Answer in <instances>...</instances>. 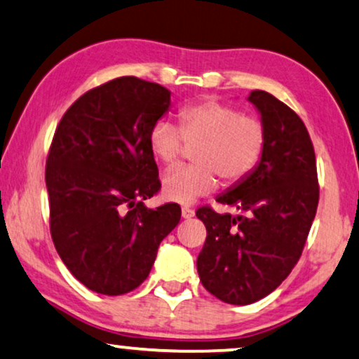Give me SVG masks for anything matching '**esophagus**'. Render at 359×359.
Returning <instances> with one entry per match:
<instances>
[{"instance_id":"34e87169","label":"esophagus","mask_w":359,"mask_h":359,"mask_svg":"<svg viewBox=\"0 0 359 359\" xmlns=\"http://www.w3.org/2000/svg\"><path fill=\"white\" fill-rule=\"evenodd\" d=\"M195 215V212L192 208H189V207H182V218H192Z\"/></svg>"}]
</instances>
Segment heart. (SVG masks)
Segmentation results:
<instances>
[{"instance_id":"heart-1","label":"heart","mask_w":359,"mask_h":359,"mask_svg":"<svg viewBox=\"0 0 359 359\" xmlns=\"http://www.w3.org/2000/svg\"><path fill=\"white\" fill-rule=\"evenodd\" d=\"M184 142L197 144L194 165L175 167L162 179V195L169 202L194 203L217 187L235 185L250 177L264 156L267 130L262 119L245 114L229 103L202 100L179 111V128L159 119L152 124L147 144L151 154L170 165L182 154Z\"/></svg>"}]
</instances>
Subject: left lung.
Segmentation results:
<instances>
[{
	"instance_id": "8db88e82",
	"label": "left lung",
	"mask_w": 359,
	"mask_h": 359,
	"mask_svg": "<svg viewBox=\"0 0 359 359\" xmlns=\"http://www.w3.org/2000/svg\"><path fill=\"white\" fill-rule=\"evenodd\" d=\"M250 102L266 124L264 156L250 177L217 198L240 215H219L210 205L195 212L207 228L197 257L200 280L233 305L266 297L290 274L320 197L313 144L299 114L262 90L251 92Z\"/></svg>"
}]
</instances>
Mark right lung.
I'll list each match as a JSON object with an SVG mask.
<instances>
[{
  "mask_svg": "<svg viewBox=\"0 0 359 359\" xmlns=\"http://www.w3.org/2000/svg\"><path fill=\"white\" fill-rule=\"evenodd\" d=\"M169 104L162 85L119 76L75 100L57 124L46 162L50 236L93 292L140 287L180 222L177 203L144 207L161 190L147 136Z\"/></svg>",
  "mask_w": 359,
  "mask_h": 359,
  "instance_id": "1",
  "label": "right lung"
}]
</instances>
